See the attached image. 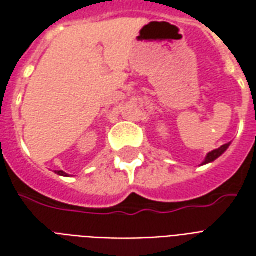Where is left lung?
<instances>
[{
	"label": "left lung",
	"instance_id": "left-lung-1",
	"mask_svg": "<svg viewBox=\"0 0 256 256\" xmlns=\"http://www.w3.org/2000/svg\"><path fill=\"white\" fill-rule=\"evenodd\" d=\"M229 146H230V142H229V144L222 145V146H220L218 150H211V152H208L207 156H206V159H204V162L202 163V166H203V164H208V163H212L214 160H216L220 155H224V154H225Z\"/></svg>",
	"mask_w": 256,
	"mask_h": 256
}]
</instances>
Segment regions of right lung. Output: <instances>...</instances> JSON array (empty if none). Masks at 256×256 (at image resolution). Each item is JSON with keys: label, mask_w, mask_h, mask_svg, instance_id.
Segmentation results:
<instances>
[{"label": "right lung", "mask_w": 256, "mask_h": 256, "mask_svg": "<svg viewBox=\"0 0 256 256\" xmlns=\"http://www.w3.org/2000/svg\"><path fill=\"white\" fill-rule=\"evenodd\" d=\"M56 172V174H58V176H62V177H68L67 172H62V170H60V172Z\"/></svg>", "instance_id": "obj_1"}]
</instances>
